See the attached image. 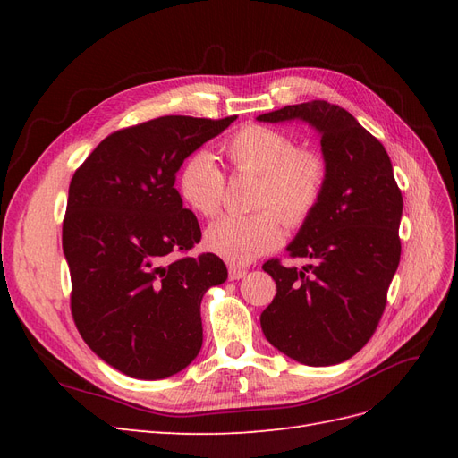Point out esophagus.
Instances as JSON below:
<instances>
[{
    "mask_svg": "<svg viewBox=\"0 0 458 458\" xmlns=\"http://www.w3.org/2000/svg\"><path fill=\"white\" fill-rule=\"evenodd\" d=\"M244 275H246V269H244V267L229 266V279H231V281H239V279H242Z\"/></svg>",
    "mask_w": 458,
    "mask_h": 458,
    "instance_id": "34e87169",
    "label": "esophagus"
}]
</instances>
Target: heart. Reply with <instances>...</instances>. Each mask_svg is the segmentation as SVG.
<instances>
[{"label":"heart","mask_w":458,"mask_h":458,"mask_svg":"<svg viewBox=\"0 0 458 458\" xmlns=\"http://www.w3.org/2000/svg\"><path fill=\"white\" fill-rule=\"evenodd\" d=\"M225 155L237 174L259 175L256 206L263 210L219 217L206 229L204 244L229 263H250L281 244L283 229L276 213L290 225L311 216L323 197L327 165L317 152L296 148L288 133L258 123L234 133ZM175 187L192 212L212 217L224 200L225 174L212 152L200 148L179 165Z\"/></svg>","instance_id":"1"}]
</instances>
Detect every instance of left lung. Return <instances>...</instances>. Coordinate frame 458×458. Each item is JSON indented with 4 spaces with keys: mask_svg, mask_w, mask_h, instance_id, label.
Returning a JSON list of instances; mask_svg holds the SVG:
<instances>
[{
    "mask_svg": "<svg viewBox=\"0 0 458 458\" xmlns=\"http://www.w3.org/2000/svg\"><path fill=\"white\" fill-rule=\"evenodd\" d=\"M259 122H308L321 135L323 197L286 246L310 266L263 263L276 294L259 323L271 345L310 367L338 365L370 340L399 266L403 197L390 157L348 110L327 101L288 105Z\"/></svg>",
    "mask_w": 458,
    "mask_h": 458,
    "instance_id": "obj_1",
    "label": "left lung"
}]
</instances>
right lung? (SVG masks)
Instances as JSON below:
<instances>
[{"mask_svg": "<svg viewBox=\"0 0 458 458\" xmlns=\"http://www.w3.org/2000/svg\"><path fill=\"white\" fill-rule=\"evenodd\" d=\"M237 116H160L110 133L74 172L63 221L71 310L95 355L131 378L183 370L202 348L200 301L225 283L175 185L182 162Z\"/></svg>", "mask_w": 458, "mask_h": 458, "instance_id": "right-lung-1", "label": "right lung"}]
</instances>
